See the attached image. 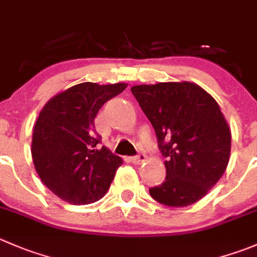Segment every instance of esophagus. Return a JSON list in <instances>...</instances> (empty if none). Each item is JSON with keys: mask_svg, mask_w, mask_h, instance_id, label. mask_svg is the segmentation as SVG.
Wrapping results in <instances>:
<instances>
[{"mask_svg": "<svg viewBox=\"0 0 257 257\" xmlns=\"http://www.w3.org/2000/svg\"><path fill=\"white\" fill-rule=\"evenodd\" d=\"M131 162L132 163H134V164H141L142 162H144L146 161V154L144 153H139V154H137V156H134V157H131Z\"/></svg>", "mask_w": 257, "mask_h": 257, "instance_id": "esophagus-1", "label": "esophagus"}]
</instances>
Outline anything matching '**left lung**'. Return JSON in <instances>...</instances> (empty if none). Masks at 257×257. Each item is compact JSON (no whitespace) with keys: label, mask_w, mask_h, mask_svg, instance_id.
I'll list each match as a JSON object with an SVG mask.
<instances>
[{"label":"left lung","mask_w":257,"mask_h":257,"mask_svg":"<svg viewBox=\"0 0 257 257\" xmlns=\"http://www.w3.org/2000/svg\"><path fill=\"white\" fill-rule=\"evenodd\" d=\"M131 91L166 158V179L149 188L151 196L169 207L197 202L222 177L230 158L231 132L218 104L187 81L136 85Z\"/></svg>","instance_id":"1"}]
</instances>
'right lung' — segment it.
<instances>
[{
  "label": "right lung",
  "mask_w": 257,
  "mask_h": 257,
  "mask_svg": "<svg viewBox=\"0 0 257 257\" xmlns=\"http://www.w3.org/2000/svg\"><path fill=\"white\" fill-rule=\"evenodd\" d=\"M125 84L81 83L55 95L40 113L32 133V159L45 186L73 205L100 200L123 161L105 147L94 119Z\"/></svg>",
  "instance_id": "add662e5"
}]
</instances>
